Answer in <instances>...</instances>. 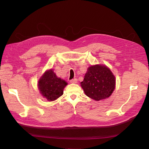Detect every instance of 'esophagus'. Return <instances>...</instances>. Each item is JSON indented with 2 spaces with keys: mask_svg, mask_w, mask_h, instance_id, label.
Here are the masks:
<instances>
[{
  "mask_svg": "<svg viewBox=\"0 0 149 149\" xmlns=\"http://www.w3.org/2000/svg\"><path fill=\"white\" fill-rule=\"evenodd\" d=\"M70 82L71 83H76L78 82V80H77V79L74 78V79H73L70 80Z\"/></svg>",
  "mask_w": 149,
  "mask_h": 149,
  "instance_id": "1",
  "label": "esophagus"
}]
</instances>
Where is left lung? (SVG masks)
I'll return each mask as SVG.
<instances>
[{
  "mask_svg": "<svg viewBox=\"0 0 149 149\" xmlns=\"http://www.w3.org/2000/svg\"><path fill=\"white\" fill-rule=\"evenodd\" d=\"M86 95L100 101L109 97L116 86L115 76L109 68L102 65L89 66L81 83Z\"/></svg>",
  "mask_w": 149,
  "mask_h": 149,
  "instance_id": "1",
  "label": "left lung"
}]
</instances>
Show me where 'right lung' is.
Masks as SVG:
<instances>
[{"mask_svg":"<svg viewBox=\"0 0 149 149\" xmlns=\"http://www.w3.org/2000/svg\"><path fill=\"white\" fill-rule=\"evenodd\" d=\"M67 84L65 80L57 77L53 70H49L40 78L38 86L42 95L48 101H53L63 95Z\"/></svg>","mask_w":149,"mask_h":149,"instance_id":"obj_1","label":"right lung"}]
</instances>
